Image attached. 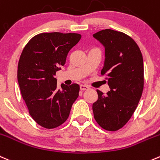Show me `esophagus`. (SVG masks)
<instances>
[{"instance_id": "1", "label": "esophagus", "mask_w": 160, "mask_h": 160, "mask_svg": "<svg viewBox=\"0 0 160 160\" xmlns=\"http://www.w3.org/2000/svg\"><path fill=\"white\" fill-rule=\"evenodd\" d=\"M80 88L81 91H86V90H88L89 89V87L87 86V85H83V84H81L80 86Z\"/></svg>"}]
</instances>
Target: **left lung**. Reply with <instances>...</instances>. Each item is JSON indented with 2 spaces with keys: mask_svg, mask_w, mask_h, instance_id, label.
I'll return each mask as SVG.
<instances>
[{
  "mask_svg": "<svg viewBox=\"0 0 160 160\" xmlns=\"http://www.w3.org/2000/svg\"><path fill=\"white\" fill-rule=\"evenodd\" d=\"M105 48L102 75L106 74L110 91L104 95L97 90L98 99L92 108L96 122L106 131L123 128L135 111L144 88V63L135 41L122 32L106 29L93 34Z\"/></svg>",
  "mask_w": 160,
  "mask_h": 160,
  "instance_id": "obj_1",
  "label": "left lung"
}]
</instances>
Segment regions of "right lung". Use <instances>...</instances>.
<instances>
[{
	"instance_id": "right-lung-1",
	"label": "right lung",
	"mask_w": 160,
	"mask_h": 160,
	"mask_svg": "<svg viewBox=\"0 0 160 160\" xmlns=\"http://www.w3.org/2000/svg\"><path fill=\"white\" fill-rule=\"evenodd\" d=\"M80 38L79 33L44 32L32 37L23 48L18 64V85L29 114L43 128L62 124L78 98L77 83H62L58 89L55 76Z\"/></svg>"
}]
</instances>
